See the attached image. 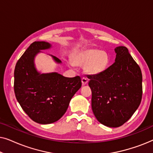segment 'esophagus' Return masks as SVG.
Segmentation results:
<instances>
[{"label": "esophagus", "instance_id": "obj_1", "mask_svg": "<svg viewBox=\"0 0 153 153\" xmlns=\"http://www.w3.org/2000/svg\"><path fill=\"white\" fill-rule=\"evenodd\" d=\"M81 82H82V85H84L85 84H87L88 82V79L85 78V77H83V78L81 79Z\"/></svg>", "mask_w": 153, "mask_h": 153}]
</instances>
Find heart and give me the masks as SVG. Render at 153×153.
Returning a JSON list of instances; mask_svg holds the SVG:
<instances>
[{
    "label": "heart",
    "instance_id": "1",
    "mask_svg": "<svg viewBox=\"0 0 153 153\" xmlns=\"http://www.w3.org/2000/svg\"><path fill=\"white\" fill-rule=\"evenodd\" d=\"M110 58L108 53L97 49H86L76 52L73 62L79 66H84L88 74L95 76L102 74L108 68Z\"/></svg>",
    "mask_w": 153,
    "mask_h": 153
}]
</instances>
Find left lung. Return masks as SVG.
Masks as SVG:
<instances>
[{"label":"left lung","instance_id":"left-lung-1","mask_svg":"<svg viewBox=\"0 0 153 153\" xmlns=\"http://www.w3.org/2000/svg\"><path fill=\"white\" fill-rule=\"evenodd\" d=\"M115 62L102 74L88 75L93 114L102 125L118 127L132 116L142 98V73L127 47L115 49Z\"/></svg>","mask_w":153,"mask_h":153}]
</instances>
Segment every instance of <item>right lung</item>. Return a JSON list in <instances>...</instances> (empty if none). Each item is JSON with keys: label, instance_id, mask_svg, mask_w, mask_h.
<instances>
[{"label": "right lung", "instance_id": "right-lung-1", "mask_svg": "<svg viewBox=\"0 0 153 153\" xmlns=\"http://www.w3.org/2000/svg\"><path fill=\"white\" fill-rule=\"evenodd\" d=\"M51 45L34 42L16 62L14 89L22 109L33 121L49 124L59 120L68 109L71 99L81 87L79 76L65 77L57 72L40 74L35 67V56ZM58 63L61 60L51 56Z\"/></svg>", "mask_w": 153, "mask_h": 153}]
</instances>
